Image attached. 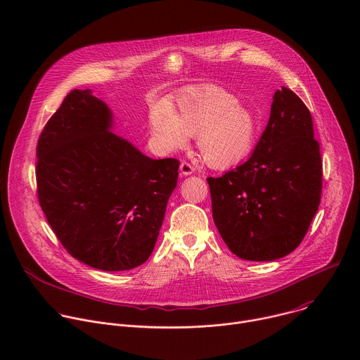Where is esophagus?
I'll return each mask as SVG.
<instances>
[{
  "label": "esophagus",
  "mask_w": 360,
  "mask_h": 360,
  "mask_svg": "<svg viewBox=\"0 0 360 360\" xmlns=\"http://www.w3.org/2000/svg\"><path fill=\"white\" fill-rule=\"evenodd\" d=\"M179 169H181V175H184V176L191 175V174H193V171H195L193 165H192L191 162H188V161H182Z\"/></svg>",
  "instance_id": "esophagus-1"
}]
</instances>
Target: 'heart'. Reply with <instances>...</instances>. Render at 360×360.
Instances as JSON below:
<instances>
[{"instance_id":"b5f03b06","label":"heart","mask_w":360,"mask_h":360,"mask_svg":"<svg viewBox=\"0 0 360 360\" xmlns=\"http://www.w3.org/2000/svg\"><path fill=\"white\" fill-rule=\"evenodd\" d=\"M149 128L153 143L164 152L182 149L189 135H198L205 162L229 168L253 149L258 120L235 95L218 86H203L182 92L172 108L167 102L152 104Z\"/></svg>"}]
</instances>
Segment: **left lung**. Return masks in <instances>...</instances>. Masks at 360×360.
I'll return each mask as SVG.
<instances>
[{
	"instance_id": "left-lung-1",
	"label": "left lung",
	"mask_w": 360,
	"mask_h": 360,
	"mask_svg": "<svg viewBox=\"0 0 360 360\" xmlns=\"http://www.w3.org/2000/svg\"><path fill=\"white\" fill-rule=\"evenodd\" d=\"M207 181L215 225L238 258L275 261L295 250L322 195L319 142L303 101L286 86L278 89L250 158Z\"/></svg>"
}]
</instances>
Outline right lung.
Segmentation results:
<instances>
[{"label":"right lung","instance_id":"add662e5","mask_svg":"<svg viewBox=\"0 0 360 360\" xmlns=\"http://www.w3.org/2000/svg\"><path fill=\"white\" fill-rule=\"evenodd\" d=\"M111 111L89 89L71 91L37 143V195L72 258L117 272L153 250L179 161L150 160L111 131Z\"/></svg>","mask_w":360,"mask_h":360}]
</instances>
